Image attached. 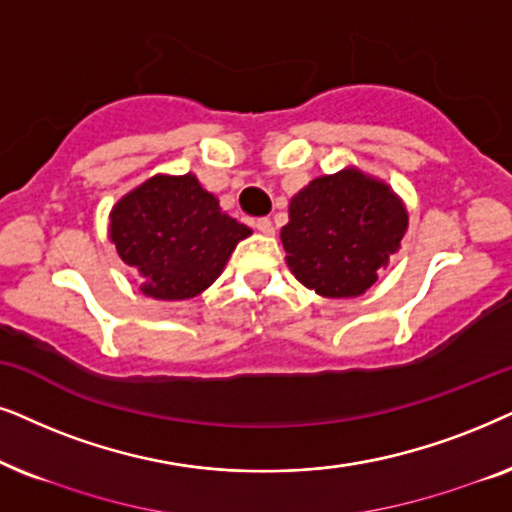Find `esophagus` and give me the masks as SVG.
Returning <instances> with one entry per match:
<instances>
[{"label":"esophagus","mask_w":512,"mask_h":512,"mask_svg":"<svg viewBox=\"0 0 512 512\" xmlns=\"http://www.w3.org/2000/svg\"><path fill=\"white\" fill-rule=\"evenodd\" d=\"M255 227H257V231H262V234H267V236L274 234V224H271L269 217H262V220H257Z\"/></svg>","instance_id":"1"}]
</instances>
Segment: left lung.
Listing matches in <instances>:
<instances>
[{
  "instance_id": "1",
  "label": "left lung",
  "mask_w": 512,
  "mask_h": 512,
  "mask_svg": "<svg viewBox=\"0 0 512 512\" xmlns=\"http://www.w3.org/2000/svg\"><path fill=\"white\" fill-rule=\"evenodd\" d=\"M407 210L384 182L358 170L316 177L290 201L281 229L288 267L323 297H358L400 248Z\"/></svg>"
}]
</instances>
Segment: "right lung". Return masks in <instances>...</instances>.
<instances>
[{
    "instance_id": "add662e5",
    "label": "right lung",
    "mask_w": 512,
    "mask_h": 512,
    "mask_svg": "<svg viewBox=\"0 0 512 512\" xmlns=\"http://www.w3.org/2000/svg\"><path fill=\"white\" fill-rule=\"evenodd\" d=\"M250 227L222 213L194 175H156L112 210L109 238L154 299H189L222 274Z\"/></svg>"
}]
</instances>
